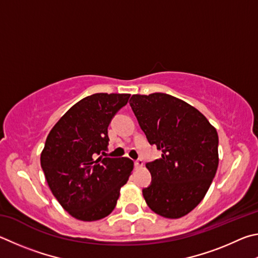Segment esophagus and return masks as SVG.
Returning a JSON list of instances; mask_svg holds the SVG:
<instances>
[{"label":"esophagus","instance_id":"34e87169","mask_svg":"<svg viewBox=\"0 0 258 258\" xmlns=\"http://www.w3.org/2000/svg\"><path fill=\"white\" fill-rule=\"evenodd\" d=\"M135 165H136V168L141 169V168H143V165H144V162H143L142 160H137L136 162H135Z\"/></svg>","mask_w":258,"mask_h":258}]
</instances>
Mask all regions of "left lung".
Masks as SVG:
<instances>
[{"label": "left lung", "instance_id": "left-lung-1", "mask_svg": "<svg viewBox=\"0 0 258 258\" xmlns=\"http://www.w3.org/2000/svg\"><path fill=\"white\" fill-rule=\"evenodd\" d=\"M130 106L148 142L162 157L146 164L152 184L143 190L150 209L166 219L200 204L219 165V136L202 113L164 93L133 95Z\"/></svg>", "mask_w": 258, "mask_h": 258}]
</instances>
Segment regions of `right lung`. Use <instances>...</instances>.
Returning a JSON list of instances; mask_svg holds the SVG:
<instances>
[{
	"label": "right lung",
	"mask_w": 258,
	"mask_h": 258,
	"mask_svg": "<svg viewBox=\"0 0 258 258\" xmlns=\"http://www.w3.org/2000/svg\"><path fill=\"white\" fill-rule=\"evenodd\" d=\"M130 94L97 93L80 99L53 126L40 165L54 197L80 221H97L114 210L134 162L98 156L108 144L107 126Z\"/></svg>",
	"instance_id": "obj_1"
}]
</instances>
